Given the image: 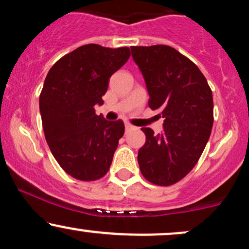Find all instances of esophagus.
<instances>
[{"mask_svg": "<svg viewBox=\"0 0 249 249\" xmlns=\"http://www.w3.org/2000/svg\"><path fill=\"white\" fill-rule=\"evenodd\" d=\"M133 126L131 124H128V123H125V130L126 131H128V130H131V128H132Z\"/></svg>", "mask_w": 249, "mask_h": 249, "instance_id": "obj_1", "label": "esophagus"}]
</instances>
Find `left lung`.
I'll use <instances>...</instances> for the list:
<instances>
[{"instance_id": "8db88e82", "label": "left lung", "mask_w": 249, "mask_h": 249, "mask_svg": "<svg viewBox=\"0 0 249 249\" xmlns=\"http://www.w3.org/2000/svg\"><path fill=\"white\" fill-rule=\"evenodd\" d=\"M150 99L161 111L164 130L142 127L146 142L138 151L144 178L159 186L176 184L196 166L213 126L212 90L201 71L168 45L131 47Z\"/></svg>"}]
</instances>
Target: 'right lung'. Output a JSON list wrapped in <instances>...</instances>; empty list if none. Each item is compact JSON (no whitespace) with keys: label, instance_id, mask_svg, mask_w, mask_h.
<instances>
[{"label":"right lung","instance_id":"1","mask_svg":"<svg viewBox=\"0 0 249 249\" xmlns=\"http://www.w3.org/2000/svg\"><path fill=\"white\" fill-rule=\"evenodd\" d=\"M128 58L126 47L87 44L63 56L48 72L39 96L44 136L59 166L75 179H101L111 166L124 123L97 116L95 105L104 103L108 79Z\"/></svg>","mask_w":249,"mask_h":249}]
</instances>
